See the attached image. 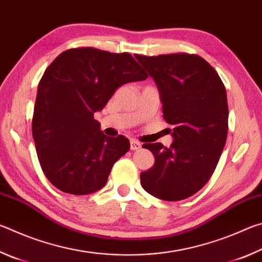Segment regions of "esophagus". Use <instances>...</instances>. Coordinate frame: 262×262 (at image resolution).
Instances as JSON below:
<instances>
[{"mask_svg": "<svg viewBox=\"0 0 262 262\" xmlns=\"http://www.w3.org/2000/svg\"><path fill=\"white\" fill-rule=\"evenodd\" d=\"M142 148V145L140 142H137L135 140H132L130 141V150H139Z\"/></svg>", "mask_w": 262, "mask_h": 262, "instance_id": "1", "label": "esophagus"}]
</instances>
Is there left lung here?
<instances>
[{
	"mask_svg": "<svg viewBox=\"0 0 262 262\" xmlns=\"http://www.w3.org/2000/svg\"><path fill=\"white\" fill-rule=\"evenodd\" d=\"M156 82L173 142L145 143L155 164L141 173L144 190L165 201L192 196L214 173L228 135L227 91L216 70L196 54H135Z\"/></svg>",
	"mask_w": 262,
	"mask_h": 262,
	"instance_id": "8db88e82",
	"label": "left lung"
}]
</instances>
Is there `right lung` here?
Here are the masks:
<instances>
[{
	"instance_id": "right-lung-1",
	"label": "right lung",
	"mask_w": 262,
	"mask_h": 262,
	"mask_svg": "<svg viewBox=\"0 0 262 262\" xmlns=\"http://www.w3.org/2000/svg\"><path fill=\"white\" fill-rule=\"evenodd\" d=\"M147 77L129 53L94 47L70 48L48 66L38 85L32 135L53 186L75 195L104 187L130 144L123 135L106 136L94 114L122 84Z\"/></svg>"
}]
</instances>
